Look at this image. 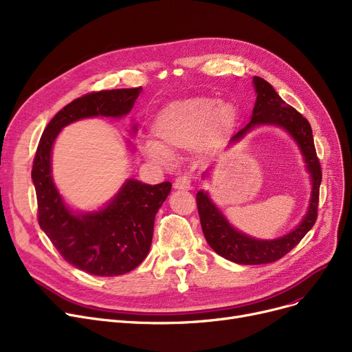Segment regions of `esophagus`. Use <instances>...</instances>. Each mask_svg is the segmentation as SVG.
I'll use <instances>...</instances> for the list:
<instances>
[{"label":"esophagus","mask_w":352,"mask_h":352,"mask_svg":"<svg viewBox=\"0 0 352 352\" xmlns=\"http://www.w3.org/2000/svg\"><path fill=\"white\" fill-rule=\"evenodd\" d=\"M191 182H192V179H191L190 175H181V177H178L175 179L174 188H177V190H188L191 187Z\"/></svg>","instance_id":"esophagus-1"}]
</instances>
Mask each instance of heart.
I'll return each instance as SVG.
<instances>
[{"mask_svg":"<svg viewBox=\"0 0 352 352\" xmlns=\"http://www.w3.org/2000/svg\"><path fill=\"white\" fill-rule=\"evenodd\" d=\"M236 122V109L230 103L211 98H190L173 102L154 119L152 133L157 141L142 144L152 161L168 164L171 152L191 144L200 152L217 149L230 133Z\"/></svg>","mask_w":352,"mask_h":352,"instance_id":"b5f03b06","label":"heart"}]
</instances>
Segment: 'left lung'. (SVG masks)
Wrapping results in <instances>:
<instances>
[{
	"label": "left lung",
	"mask_w": 352,
	"mask_h": 352,
	"mask_svg": "<svg viewBox=\"0 0 352 352\" xmlns=\"http://www.w3.org/2000/svg\"><path fill=\"white\" fill-rule=\"evenodd\" d=\"M253 83L257 99L253 108L252 120L233 136L230 142L233 144L239 141L244 133L257 125H278L285 128L298 142L305 162H307L312 179V195L307 216L303 217L302 223L295 230L274 240H257L237 232L236 228L228 224L219 208L212 204L207 192L198 191L197 208L207 243L221 257L239 265L272 263L279 261L292 250L316 221L319 187L320 181H322V170H320L319 158L316 157L312 128L308 119L290 104H286V102L265 79L254 76Z\"/></svg>",
	"instance_id": "8db88e82"
}]
</instances>
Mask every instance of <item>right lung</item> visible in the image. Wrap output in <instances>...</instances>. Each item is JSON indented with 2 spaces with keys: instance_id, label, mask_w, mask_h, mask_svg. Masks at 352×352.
<instances>
[{
  "instance_id": "add662e5",
  "label": "right lung",
  "mask_w": 352,
  "mask_h": 352,
  "mask_svg": "<svg viewBox=\"0 0 352 352\" xmlns=\"http://www.w3.org/2000/svg\"><path fill=\"white\" fill-rule=\"evenodd\" d=\"M141 91L142 87L91 91L66 104L45 126L33 161L32 178L41 230L67 263L95 276H119L144 262L155 216L173 186L168 181L148 186L129 179L108 207L73 214L53 184L52 146L62 128L74 120L126 115Z\"/></svg>"
}]
</instances>
